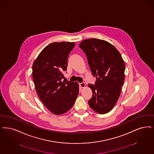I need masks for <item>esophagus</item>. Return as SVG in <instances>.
Here are the masks:
<instances>
[{
    "mask_svg": "<svg viewBox=\"0 0 154 154\" xmlns=\"http://www.w3.org/2000/svg\"><path fill=\"white\" fill-rule=\"evenodd\" d=\"M85 85H86L85 83H84V82H82V83H80V86L81 88H84Z\"/></svg>",
    "mask_w": 154,
    "mask_h": 154,
    "instance_id": "obj_1",
    "label": "esophagus"
}]
</instances>
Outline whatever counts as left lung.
<instances>
[{"label":"left lung","instance_id":"left-lung-1","mask_svg":"<svg viewBox=\"0 0 154 154\" xmlns=\"http://www.w3.org/2000/svg\"><path fill=\"white\" fill-rule=\"evenodd\" d=\"M79 47L85 53L92 74L96 79L94 85H88L93 93L88 104L97 113H106L120 96L124 81V62L119 51L104 40L88 39Z\"/></svg>","mask_w":154,"mask_h":154}]
</instances>
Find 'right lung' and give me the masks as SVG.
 Masks as SVG:
<instances>
[{
	"label": "right lung",
	"mask_w": 154,
	"mask_h": 154,
	"mask_svg": "<svg viewBox=\"0 0 154 154\" xmlns=\"http://www.w3.org/2000/svg\"><path fill=\"white\" fill-rule=\"evenodd\" d=\"M74 42H54L46 46L32 65V79L37 94L46 107L62 115L73 106L79 93L77 82L62 81L68 56Z\"/></svg>",
	"instance_id": "obj_1"
}]
</instances>
